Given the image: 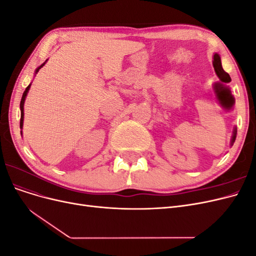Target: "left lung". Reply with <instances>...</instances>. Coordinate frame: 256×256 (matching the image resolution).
Segmentation results:
<instances>
[{"label": "left lung", "instance_id": "obj_1", "mask_svg": "<svg viewBox=\"0 0 256 256\" xmlns=\"http://www.w3.org/2000/svg\"><path fill=\"white\" fill-rule=\"evenodd\" d=\"M212 64H214L216 74L219 76L220 81L223 83L230 82V76L228 72L223 70L222 65H221V60H220V56H218V54H214V63ZM214 88H216V94H218L219 98L222 100L223 102H226L224 104H226V106H232L234 104V97L230 95V92L228 88H224L221 83H216ZM236 134H237V130L235 129L233 138H232V145H233V143L236 140Z\"/></svg>", "mask_w": 256, "mask_h": 256}]
</instances>
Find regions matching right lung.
Instances as JSON below:
<instances>
[{"mask_svg": "<svg viewBox=\"0 0 256 256\" xmlns=\"http://www.w3.org/2000/svg\"><path fill=\"white\" fill-rule=\"evenodd\" d=\"M44 65V64H42L40 67H38L37 69H36V74L40 72V69ZM30 85H28V86L26 88V90H24V92H23V95H22V98H21V102H20V110H21V118H20V128H22V126H23V104H24V100H26V94H28V90H30Z\"/></svg>", "mask_w": 256, "mask_h": 256, "instance_id": "obj_1", "label": "right lung"}]
</instances>
